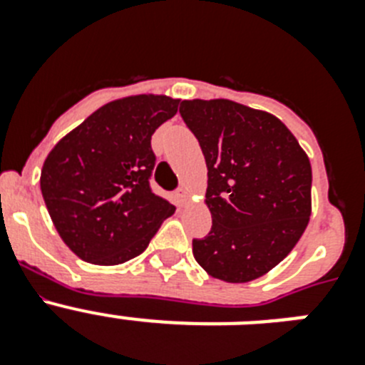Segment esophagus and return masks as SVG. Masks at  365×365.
Masks as SVG:
<instances>
[{
    "mask_svg": "<svg viewBox=\"0 0 365 365\" xmlns=\"http://www.w3.org/2000/svg\"><path fill=\"white\" fill-rule=\"evenodd\" d=\"M177 197H179L180 202H185L186 199H188V188H186L185 185L177 188Z\"/></svg>",
    "mask_w": 365,
    "mask_h": 365,
    "instance_id": "1",
    "label": "esophagus"
}]
</instances>
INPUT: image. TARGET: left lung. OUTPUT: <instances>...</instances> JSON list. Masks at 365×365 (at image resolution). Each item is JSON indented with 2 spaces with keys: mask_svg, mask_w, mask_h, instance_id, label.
I'll return each mask as SVG.
<instances>
[{
  "mask_svg": "<svg viewBox=\"0 0 365 365\" xmlns=\"http://www.w3.org/2000/svg\"><path fill=\"white\" fill-rule=\"evenodd\" d=\"M179 113L208 166L212 228L192 241L193 257L222 282H252L278 265L307 227L311 163L269 113L232 100H182Z\"/></svg>",
  "mask_w": 365,
  "mask_h": 365,
  "instance_id": "1",
  "label": "left lung"
}]
</instances>
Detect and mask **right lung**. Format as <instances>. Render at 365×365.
Instances as JSON below:
<instances>
[{
    "label": "right lung",
    "instance_id": "add662e5",
    "mask_svg": "<svg viewBox=\"0 0 365 365\" xmlns=\"http://www.w3.org/2000/svg\"><path fill=\"white\" fill-rule=\"evenodd\" d=\"M179 100L138 95L96 109L47 155L41 195L80 259L118 265L143 254L175 206L151 190V135Z\"/></svg>",
    "mask_w": 365,
    "mask_h": 365
}]
</instances>
